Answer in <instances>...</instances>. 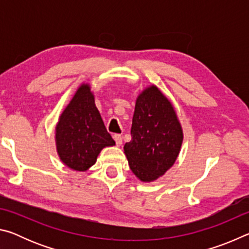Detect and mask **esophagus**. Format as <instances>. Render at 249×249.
<instances>
[{"label": "esophagus", "mask_w": 249, "mask_h": 249, "mask_svg": "<svg viewBox=\"0 0 249 249\" xmlns=\"http://www.w3.org/2000/svg\"><path fill=\"white\" fill-rule=\"evenodd\" d=\"M113 138H114V141H115L117 146H121L122 142H123V137H122V135H120V134H114L113 135Z\"/></svg>", "instance_id": "34e87169"}]
</instances>
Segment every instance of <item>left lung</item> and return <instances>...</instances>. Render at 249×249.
Returning a JSON list of instances; mask_svg holds the SVG:
<instances>
[{
    "label": "left lung",
    "mask_w": 249,
    "mask_h": 249,
    "mask_svg": "<svg viewBox=\"0 0 249 249\" xmlns=\"http://www.w3.org/2000/svg\"><path fill=\"white\" fill-rule=\"evenodd\" d=\"M130 135L124 151L134 175L145 182L165 175L180 153L183 133L174 107L157 87L138 95Z\"/></svg>",
    "instance_id": "obj_1"
}]
</instances>
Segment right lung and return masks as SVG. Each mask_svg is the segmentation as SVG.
Instances as JSON below:
<instances>
[{
    "label": "right lung",
    "instance_id": "1",
    "mask_svg": "<svg viewBox=\"0 0 249 249\" xmlns=\"http://www.w3.org/2000/svg\"><path fill=\"white\" fill-rule=\"evenodd\" d=\"M56 145L61 161L77 171L93 166L104 147L115 145L105 128L89 84H82L56 126Z\"/></svg>",
    "mask_w": 249,
    "mask_h": 249
}]
</instances>
